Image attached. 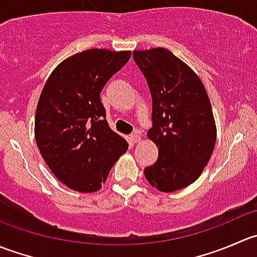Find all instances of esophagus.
I'll return each mask as SVG.
<instances>
[{
    "instance_id": "obj_1",
    "label": "esophagus",
    "mask_w": 257,
    "mask_h": 257,
    "mask_svg": "<svg viewBox=\"0 0 257 257\" xmlns=\"http://www.w3.org/2000/svg\"><path fill=\"white\" fill-rule=\"evenodd\" d=\"M131 139L133 143H138V142H141L142 137H141V133H139V131H136L134 133L131 134Z\"/></svg>"
}]
</instances>
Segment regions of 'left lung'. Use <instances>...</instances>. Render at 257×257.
<instances>
[{
	"instance_id": "left-lung-1",
	"label": "left lung",
	"mask_w": 257,
	"mask_h": 257,
	"mask_svg": "<svg viewBox=\"0 0 257 257\" xmlns=\"http://www.w3.org/2000/svg\"><path fill=\"white\" fill-rule=\"evenodd\" d=\"M152 94L153 126L148 137L159 148L158 160L144 169L163 193L190 185L208 164L216 142L211 104L200 78L165 48L134 51Z\"/></svg>"
}]
</instances>
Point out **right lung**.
<instances>
[{
    "label": "right lung",
    "mask_w": 257,
    "mask_h": 257,
    "mask_svg": "<svg viewBox=\"0 0 257 257\" xmlns=\"http://www.w3.org/2000/svg\"><path fill=\"white\" fill-rule=\"evenodd\" d=\"M129 58L126 51H83L62 62L41 93L36 143L51 172L72 190H99L128 149L108 125L100 92Z\"/></svg>",
    "instance_id": "obj_1"
}]
</instances>
